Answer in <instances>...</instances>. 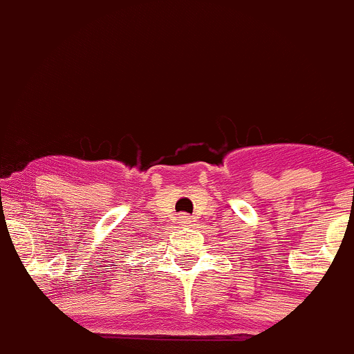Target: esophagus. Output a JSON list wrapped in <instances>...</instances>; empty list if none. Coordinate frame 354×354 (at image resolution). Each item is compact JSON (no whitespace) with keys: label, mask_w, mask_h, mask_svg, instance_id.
I'll return each mask as SVG.
<instances>
[{"label":"esophagus","mask_w":354,"mask_h":354,"mask_svg":"<svg viewBox=\"0 0 354 354\" xmlns=\"http://www.w3.org/2000/svg\"><path fill=\"white\" fill-rule=\"evenodd\" d=\"M177 221H179L180 225H187L189 221H192V218H189V216H186V214H180L179 218H177Z\"/></svg>","instance_id":"34e87169"}]
</instances>
